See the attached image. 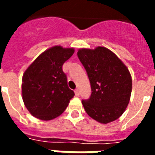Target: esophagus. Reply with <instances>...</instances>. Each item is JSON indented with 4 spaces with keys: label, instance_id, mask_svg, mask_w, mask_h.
Here are the masks:
<instances>
[{
    "label": "esophagus",
    "instance_id": "obj_1",
    "mask_svg": "<svg viewBox=\"0 0 155 155\" xmlns=\"http://www.w3.org/2000/svg\"><path fill=\"white\" fill-rule=\"evenodd\" d=\"M75 96H76V97H79V96H80V91H79L78 89H75Z\"/></svg>",
    "mask_w": 155,
    "mask_h": 155
}]
</instances>
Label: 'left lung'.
<instances>
[{
	"label": "left lung",
	"mask_w": 155,
	"mask_h": 155,
	"mask_svg": "<svg viewBox=\"0 0 155 155\" xmlns=\"http://www.w3.org/2000/svg\"><path fill=\"white\" fill-rule=\"evenodd\" d=\"M77 55L92 88L89 99L82 101L87 115L101 124L118 119L127 108L132 92V78L127 67L104 47L82 48Z\"/></svg>",
	"instance_id": "left-lung-1"
}]
</instances>
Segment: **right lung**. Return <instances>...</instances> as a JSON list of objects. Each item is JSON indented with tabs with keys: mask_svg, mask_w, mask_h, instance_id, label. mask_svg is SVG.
Segmentation results:
<instances>
[{
	"mask_svg": "<svg viewBox=\"0 0 155 155\" xmlns=\"http://www.w3.org/2000/svg\"><path fill=\"white\" fill-rule=\"evenodd\" d=\"M74 52V48L51 47L38 55L23 74V102L38 119L51 120L60 116L75 96L63 71V63Z\"/></svg>",
	"mask_w": 155,
	"mask_h": 155,
	"instance_id": "1",
	"label": "right lung"
}]
</instances>
